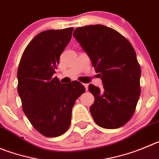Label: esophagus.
<instances>
[{"instance_id": "esophagus-1", "label": "esophagus", "mask_w": 159, "mask_h": 159, "mask_svg": "<svg viewBox=\"0 0 159 159\" xmlns=\"http://www.w3.org/2000/svg\"><path fill=\"white\" fill-rule=\"evenodd\" d=\"M83 85H84V88H85L86 91H88V89H89V84H83Z\"/></svg>"}]
</instances>
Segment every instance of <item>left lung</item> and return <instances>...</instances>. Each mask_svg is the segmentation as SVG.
<instances>
[{
	"mask_svg": "<svg viewBox=\"0 0 159 159\" xmlns=\"http://www.w3.org/2000/svg\"><path fill=\"white\" fill-rule=\"evenodd\" d=\"M73 36L103 81L101 89L89 86L95 98L90 107L95 122L104 129L123 126L133 117L140 95L141 70L134 48L120 33L103 25L78 27Z\"/></svg>",
	"mask_w": 159,
	"mask_h": 159,
	"instance_id": "obj_1",
	"label": "left lung"
}]
</instances>
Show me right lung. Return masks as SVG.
Instances as JSON below:
<instances>
[{
  "label": "right lung",
  "instance_id": "1",
  "mask_svg": "<svg viewBox=\"0 0 159 159\" xmlns=\"http://www.w3.org/2000/svg\"><path fill=\"white\" fill-rule=\"evenodd\" d=\"M74 28L38 34L23 53L17 71L18 93L33 127L43 136L56 137L69 129L76 100L85 92L78 81L62 84L53 77Z\"/></svg>",
  "mask_w": 159,
  "mask_h": 159
}]
</instances>
